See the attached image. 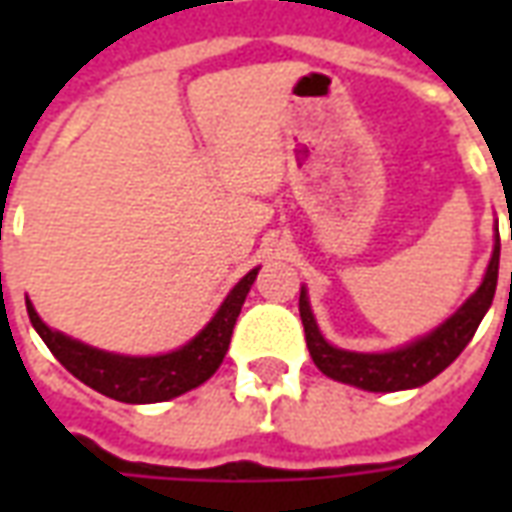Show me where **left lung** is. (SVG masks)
<instances>
[{"mask_svg":"<svg viewBox=\"0 0 512 512\" xmlns=\"http://www.w3.org/2000/svg\"><path fill=\"white\" fill-rule=\"evenodd\" d=\"M496 277H499V230H496L494 255L485 268L483 282L469 299L463 301L461 310L425 337H419L406 348L386 351V354H356V351H343V348L326 343L310 310L307 290H301L299 312L312 362L323 376L359 386L367 392H400V389L428 384L430 378H436L444 367H450L469 345L483 315L494 301Z\"/></svg>","mask_w":512,"mask_h":512,"instance_id":"left-lung-1","label":"left lung"}]
</instances>
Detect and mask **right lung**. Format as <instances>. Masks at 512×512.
I'll return each instance as SVG.
<instances>
[{"label": "right lung", "instance_id": "1", "mask_svg": "<svg viewBox=\"0 0 512 512\" xmlns=\"http://www.w3.org/2000/svg\"><path fill=\"white\" fill-rule=\"evenodd\" d=\"M257 277V268H252L238 285H235L222 307L216 310L211 323L202 329L194 340L161 356H120L109 351H98L93 345H84L71 340L68 334L54 332L40 321L35 307L27 299L29 321L35 332L49 345V351L60 365L87 384L95 392L120 400V403H161L172 397L189 392L194 386L205 384L219 370L224 354L230 348L238 312L244 307L246 293Z\"/></svg>", "mask_w": 512, "mask_h": 512}]
</instances>
